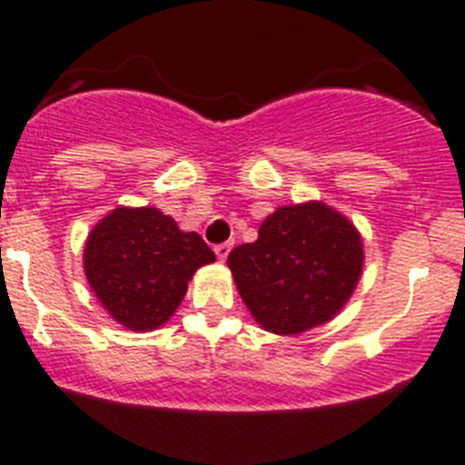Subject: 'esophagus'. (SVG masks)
Masks as SVG:
<instances>
[{"mask_svg":"<svg viewBox=\"0 0 465 465\" xmlns=\"http://www.w3.org/2000/svg\"><path fill=\"white\" fill-rule=\"evenodd\" d=\"M229 252H232V242H223V245H215V256H218L220 261L227 259Z\"/></svg>","mask_w":465,"mask_h":465,"instance_id":"1","label":"esophagus"}]
</instances>
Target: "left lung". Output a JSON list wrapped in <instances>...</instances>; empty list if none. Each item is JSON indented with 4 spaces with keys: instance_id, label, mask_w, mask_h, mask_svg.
I'll return each instance as SVG.
<instances>
[{
    "instance_id": "left-lung-1",
    "label": "left lung",
    "mask_w": 465,
    "mask_h": 465,
    "mask_svg": "<svg viewBox=\"0 0 465 465\" xmlns=\"http://www.w3.org/2000/svg\"><path fill=\"white\" fill-rule=\"evenodd\" d=\"M227 265L262 331L302 335L335 320L353 297L364 270L362 233L322 200L279 206Z\"/></svg>"
}]
</instances>
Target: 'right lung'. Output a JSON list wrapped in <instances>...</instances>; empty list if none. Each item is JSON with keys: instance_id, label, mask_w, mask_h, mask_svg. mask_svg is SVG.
<instances>
[{"instance_id": "right-lung-1", "label": "right lung", "mask_w": 465, "mask_h": 465, "mask_svg": "<svg viewBox=\"0 0 465 465\" xmlns=\"http://www.w3.org/2000/svg\"><path fill=\"white\" fill-rule=\"evenodd\" d=\"M215 254L154 206H116L89 232L87 283L107 315L134 332L157 331L175 315L200 267Z\"/></svg>"}]
</instances>
